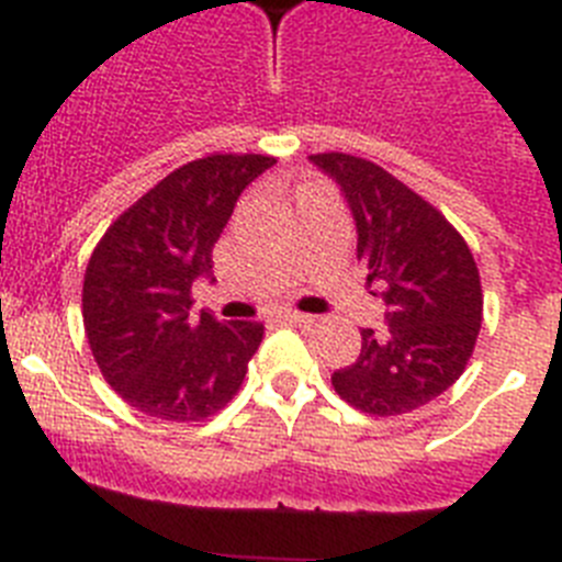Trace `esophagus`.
Instances as JSON below:
<instances>
[{"label":"esophagus","mask_w":562,"mask_h":562,"mask_svg":"<svg viewBox=\"0 0 562 562\" xmlns=\"http://www.w3.org/2000/svg\"><path fill=\"white\" fill-rule=\"evenodd\" d=\"M281 321H286V324H312V315H304V312H295V310H286L281 312Z\"/></svg>","instance_id":"esophagus-1"}]
</instances>
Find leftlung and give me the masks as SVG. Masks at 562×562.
<instances>
[{"label": "left lung", "mask_w": 562, "mask_h": 562, "mask_svg": "<svg viewBox=\"0 0 562 562\" xmlns=\"http://www.w3.org/2000/svg\"><path fill=\"white\" fill-rule=\"evenodd\" d=\"M340 186L357 225V261L389 306V329H362L357 360L331 385L357 411L400 416L448 391L473 357L484 315L475 258L428 200L376 162L312 154Z\"/></svg>", "instance_id": "left-lung-1"}]
</instances>
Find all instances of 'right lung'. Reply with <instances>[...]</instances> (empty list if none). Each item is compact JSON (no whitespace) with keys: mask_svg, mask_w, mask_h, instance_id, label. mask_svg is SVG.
<instances>
[{"mask_svg":"<svg viewBox=\"0 0 562 562\" xmlns=\"http://www.w3.org/2000/svg\"><path fill=\"white\" fill-rule=\"evenodd\" d=\"M272 162L265 154L186 162L123 211L92 250L81 295L89 349L103 380L146 416L207 419L241 389L265 326L196 317L191 286L211 276L236 200Z\"/></svg>","mask_w":562,"mask_h":562,"instance_id":"obj_1","label":"right lung"}]
</instances>
